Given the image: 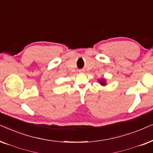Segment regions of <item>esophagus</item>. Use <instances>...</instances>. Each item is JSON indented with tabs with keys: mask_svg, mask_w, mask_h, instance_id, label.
I'll return each instance as SVG.
<instances>
[{
	"mask_svg": "<svg viewBox=\"0 0 153 153\" xmlns=\"http://www.w3.org/2000/svg\"><path fill=\"white\" fill-rule=\"evenodd\" d=\"M79 72H80V73H83V72H85V70H80L79 71Z\"/></svg>",
	"mask_w": 153,
	"mask_h": 153,
	"instance_id": "esophagus-1",
	"label": "esophagus"
}]
</instances>
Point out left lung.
Segmentation results:
<instances>
[{
	"mask_svg": "<svg viewBox=\"0 0 153 153\" xmlns=\"http://www.w3.org/2000/svg\"><path fill=\"white\" fill-rule=\"evenodd\" d=\"M98 81H99V83L102 85H106V79H100V80H99Z\"/></svg>",
	"mask_w": 153,
	"mask_h": 153,
	"instance_id": "obj_1",
	"label": "left lung"
}]
</instances>
